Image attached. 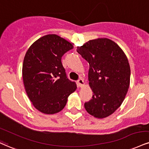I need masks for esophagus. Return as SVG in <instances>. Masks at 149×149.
Here are the masks:
<instances>
[{
	"label": "esophagus",
	"instance_id": "esophagus-1",
	"mask_svg": "<svg viewBox=\"0 0 149 149\" xmlns=\"http://www.w3.org/2000/svg\"><path fill=\"white\" fill-rule=\"evenodd\" d=\"M78 83L80 87H82V86L85 85V82H84V80H82V78H80V79L78 80Z\"/></svg>",
	"mask_w": 149,
	"mask_h": 149
}]
</instances>
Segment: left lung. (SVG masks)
Segmentation results:
<instances>
[{"label":"left lung","mask_w":149,"mask_h":149,"mask_svg":"<svg viewBox=\"0 0 149 149\" xmlns=\"http://www.w3.org/2000/svg\"><path fill=\"white\" fill-rule=\"evenodd\" d=\"M89 62V85L92 98L85 103L89 114L103 119L114 113L123 103L130 85L128 60L118 44L107 38H98L77 47Z\"/></svg>","instance_id":"obj_1"}]
</instances>
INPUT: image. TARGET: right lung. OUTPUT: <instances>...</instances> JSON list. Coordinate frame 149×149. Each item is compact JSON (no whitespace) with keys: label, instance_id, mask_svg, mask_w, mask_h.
Wrapping results in <instances>:
<instances>
[{"label":"right lung","instance_id":"right-lung-1","mask_svg":"<svg viewBox=\"0 0 149 149\" xmlns=\"http://www.w3.org/2000/svg\"><path fill=\"white\" fill-rule=\"evenodd\" d=\"M72 44L60 36L47 35L35 41L24 57L22 68L26 94L34 107L47 114L63 110L77 88L67 78L61 59Z\"/></svg>","mask_w":149,"mask_h":149}]
</instances>
